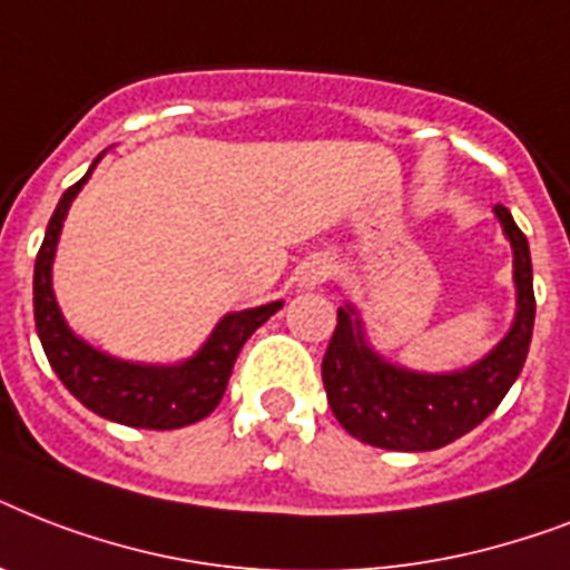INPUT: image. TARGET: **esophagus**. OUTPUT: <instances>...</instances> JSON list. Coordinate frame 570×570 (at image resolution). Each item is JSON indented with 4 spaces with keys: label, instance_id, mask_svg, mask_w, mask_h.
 Returning <instances> with one entry per match:
<instances>
[{
    "label": "esophagus",
    "instance_id": "esophagus-1",
    "mask_svg": "<svg viewBox=\"0 0 570 570\" xmlns=\"http://www.w3.org/2000/svg\"><path fill=\"white\" fill-rule=\"evenodd\" d=\"M331 275H334V266H331L328 259H313V263L304 266L298 284H302V289H313V286L325 284Z\"/></svg>",
    "mask_w": 570,
    "mask_h": 570
}]
</instances>
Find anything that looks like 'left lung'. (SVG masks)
<instances>
[{
  "instance_id": "8db88e82",
  "label": "left lung",
  "mask_w": 570,
  "mask_h": 570,
  "mask_svg": "<svg viewBox=\"0 0 570 570\" xmlns=\"http://www.w3.org/2000/svg\"><path fill=\"white\" fill-rule=\"evenodd\" d=\"M497 218L514 248L518 316L505 340L464 373L423 375L384 364L361 337V322L352 307H340L337 328L322 357V381L328 405L352 438L399 452L441 450L476 429L494 411L530 352L535 293H532L530 242L503 204Z\"/></svg>"
}]
</instances>
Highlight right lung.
Wrapping results in <instances>:
<instances>
[{"label":"right lung","mask_w":570,"mask_h":570,"mask_svg":"<svg viewBox=\"0 0 570 570\" xmlns=\"http://www.w3.org/2000/svg\"><path fill=\"white\" fill-rule=\"evenodd\" d=\"M88 174L61 195L35 259V325H38L40 346L61 384L94 414L136 429H154V432L197 423L206 414H213L215 405L222 402L245 340L284 304L272 302L254 311L224 316L209 343L180 366L124 364L73 337V331L67 328L65 316L58 311L49 272H52L61 222L76 191L88 180Z\"/></svg>","instance_id":"1"}]
</instances>
